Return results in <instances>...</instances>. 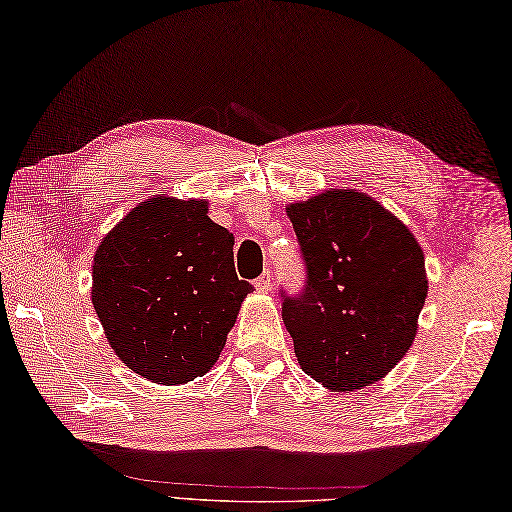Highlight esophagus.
Returning <instances> with one entry per match:
<instances>
[{"mask_svg":"<svg viewBox=\"0 0 512 512\" xmlns=\"http://www.w3.org/2000/svg\"><path fill=\"white\" fill-rule=\"evenodd\" d=\"M254 286H256L258 293H269L273 289V276H271L269 271H265L263 276L254 280Z\"/></svg>","mask_w":512,"mask_h":512,"instance_id":"1","label":"esophagus"}]
</instances>
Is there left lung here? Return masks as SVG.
I'll return each mask as SVG.
<instances>
[{"label": "left lung", "instance_id": "8db88e82", "mask_svg": "<svg viewBox=\"0 0 512 512\" xmlns=\"http://www.w3.org/2000/svg\"><path fill=\"white\" fill-rule=\"evenodd\" d=\"M306 265L282 319L299 365L332 391L384 378L408 352L428 295L417 239L376 199L332 189L286 208Z\"/></svg>", "mask_w": 512, "mask_h": 512}]
</instances>
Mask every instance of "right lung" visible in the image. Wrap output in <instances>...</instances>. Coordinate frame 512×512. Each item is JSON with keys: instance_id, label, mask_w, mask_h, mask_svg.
<instances>
[{"instance_id": "obj_1", "label": "right lung", "mask_w": 512, "mask_h": 512, "mask_svg": "<svg viewBox=\"0 0 512 512\" xmlns=\"http://www.w3.org/2000/svg\"><path fill=\"white\" fill-rule=\"evenodd\" d=\"M234 236L204 199L154 197L112 228L93 258V306L115 354L156 384L217 363L252 284L236 278Z\"/></svg>"}]
</instances>
